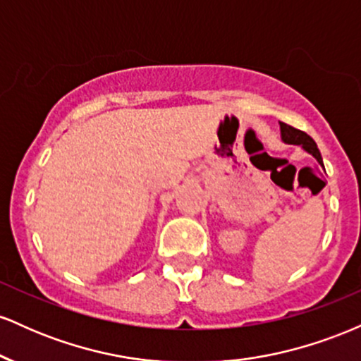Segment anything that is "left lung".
<instances>
[{"label": "left lung", "mask_w": 361, "mask_h": 361, "mask_svg": "<svg viewBox=\"0 0 361 361\" xmlns=\"http://www.w3.org/2000/svg\"><path fill=\"white\" fill-rule=\"evenodd\" d=\"M280 132H281V140H283V142L302 146L304 147V151H307L309 154H312L314 157H316L317 163L324 168V164H322L321 152H319V149H317V144L314 142V139L310 137V135L305 134V132L299 130V128L287 126V123H283V122H280Z\"/></svg>", "instance_id": "obj_1"}]
</instances>
